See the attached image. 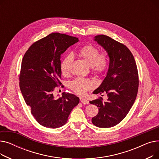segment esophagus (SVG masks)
Wrapping results in <instances>:
<instances>
[{"instance_id":"1","label":"esophagus","mask_w":159,"mask_h":159,"mask_svg":"<svg viewBox=\"0 0 159 159\" xmlns=\"http://www.w3.org/2000/svg\"><path fill=\"white\" fill-rule=\"evenodd\" d=\"M80 101L83 104H89V101H88V100L86 99V98H80Z\"/></svg>"}]
</instances>
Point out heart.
<instances>
[{"instance_id": "heart-1", "label": "heart", "mask_w": 159, "mask_h": 159, "mask_svg": "<svg viewBox=\"0 0 159 159\" xmlns=\"http://www.w3.org/2000/svg\"><path fill=\"white\" fill-rule=\"evenodd\" d=\"M79 56L84 59L91 71L97 75L102 74L108 66V54L106 52L99 53L98 49L91 44L82 48L79 52ZM73 62V56H66L61 63V70L64 75H69ZM93 84L91 80L84 78H77L70 83V88L78 95H83L93 88Z\"/></svg>"}]
</instances>
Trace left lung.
Instances as JSON below:
<instances>
[{"mask_svg": "<svg viewBox=\"0 0 159 159\" xmlns=\"http://www.w3.org/2000/svg\"><path fill=\"white\" fill-rule=\"evenodd\" d=\"M94 40L106 50L110 64L105 79L93 91L106 92L107 99L104 101L100 97L89 101L98 107L91 122L98 128H111L126 117L134 104L139 83L137 67L130 50L123 44L104 35L95 36Z\"/></svg>", "mask_w": 159, "mask_h": 159, "instance_id": "1", "label": "left lung"}]
</instances>
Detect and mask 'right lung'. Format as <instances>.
Segmentation results:
<instances>
[{"instance_id":"obj_1","label":"right lung","mask_w":159,"mask_h":159,"mask_svg":"<svg viewBox=\"0 0 159 159\" xmlns=\"http://www.w3.org/2000/svg\"><path fill=\"white\" fill-rule=\"evenodd\" d=\"M79 41L77 37L53 33L33 43L22 58L19 86L26 104L38 123L43 126H62L79 98L62 93L56 99L55 87L62 84L61 56L70 46Z\"/></svg>"}]
</instances>
